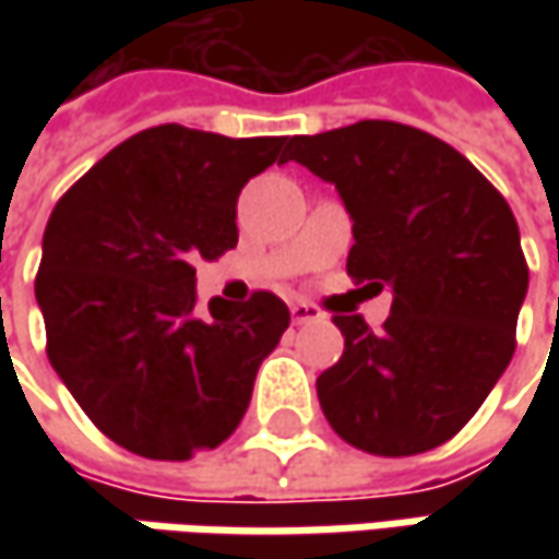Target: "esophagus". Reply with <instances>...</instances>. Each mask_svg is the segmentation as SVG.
I'll list each match as a JSON object with an SVG mask.
<instances>
[{
  "mask_svg": "<svg viewBox=\"0 0 559 559\" xmlns=\"http://www.w3.org/2000/svg\"><path fill=\"white\" fill-rule=\"evenodd\" d=\"M292 311V323L295 326H301V323H313V320H323V311L311 305V301H292L289 305Z\"/></svg>",
  "mask_w": 559,
  "mask_h": 559,
  "instance_id": "esophagus-1",
  "label": "esophagus"
}]
</instances>
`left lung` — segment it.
<instances>
[{"label": "left lung", "instance_id": "left-lung-1", "mask_svg": "<svg viewBox=\"0 0 559 559\" xmlns=\"http://www.w3.org/2000/svg\"><path fill=\"white\" fill-rule=\"evenodd\" d=\"M286 162L338 189L355 221L348 276L392 289L373 333L335 313L345 352L317 379L338 439L376 457H411L454 439L516 352L528 289L507 199L448 142L395 120L292 136Z\"/></svg>", "mask_w": 559, "mask_h": 559}]
</instances>
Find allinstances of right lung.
<instances>
[{
  "label": "right lung",
  "mask_w": 559,
  "mask_h": 559,
  "mask_svg": "<svg viewBox=\"0 0 559 559\" xmlns=\"http://www.w3.org/2000/svg\"><path fill=\"white\" fill-rule=\"evenodd\" d=\"M286 136L148 127L93 164L43 233L46 355L83 414L148 461H189L242 423L261 360L289 326L273 292L195 313V261L236 248L242 186Z\"/></svg>",
  "instance_id": "add662e5"
}]
</instances>
